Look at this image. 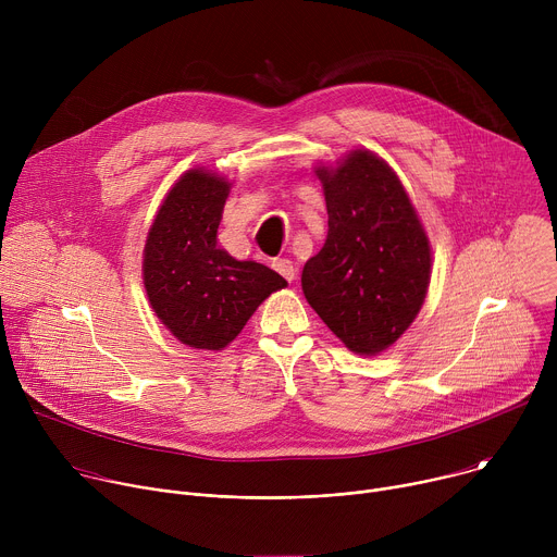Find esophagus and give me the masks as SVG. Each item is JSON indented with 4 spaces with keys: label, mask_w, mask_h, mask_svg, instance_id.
Returning <instances> with one entry per match:
<instances>
[{
    "label": "esophagus",
    "mask_w": 557,
    "mask_h": 557,
    "mask_svg": "<svg viewBox=\"0 0 557 557\" xmlns=\"http://www.w3.org/2000/svg\"><path fill=\"white\" fill-rule=\"evenodd\" d=\"M271 267L286 280V282H293L295 280V267H293V262L290 260H286V258H277V260H273L271 262Z\"/></svg>",
    "instance_id": "34e87169"
}]
</instances>
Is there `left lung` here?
<instances>
[{"label":"left lung","instance_id":"1","mask_svg":"<svg viewBox=\"0 0 557 557\" xmlns=\"http://www.w3.org/2000/svg\"><path fill=\"white\" fill-rule=\"evenodd\" d=\"M329 235L301 271L308 304L357 355H379L419 314L432 273L425 228L399 176L368 149L317 168Z\"/></svg>","mask_w":557,"mask_h":557}]
</instances>
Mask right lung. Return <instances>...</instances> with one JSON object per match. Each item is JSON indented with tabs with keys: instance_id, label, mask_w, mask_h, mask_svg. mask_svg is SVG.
<instances>
[{
	"instance_id": "obj_1",
	"label": "right lung",
	"mask_w": 557,
	"mask_h": 557,
	"mask_svg": "<svg viewBox=\"0 0 557 557\" xmlns=\"http://www.w3.org/2000/svg\"><path fill=\"white\" fill-rule=\"evenodd\" d=\"M231 183L189 170L158 209L143 251V282L153 312L189 348L222 350L256 308L286 280L258 262H240L218 245Z\"/></svg>"
}]
</instances>
